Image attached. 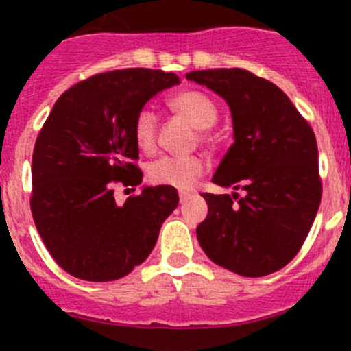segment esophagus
Masks as SVG:
<instances>
[{
    "mask_svg": "<svg viewBox=\"0 0 351 351\" xmlns=\"http://www.w3.org/2000/svg\"><path fill=\"white\" fill-rule=\"evenodd\" d=\"M193 197V193L192 192H180V202H186V200H190V198Z\"/></svg>",
    "mask_w": 351,
    "mask_h": 351,
    "instance_id": "obj_1",
    "label": "esophagus"
}]
</instances>
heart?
Returning a JSON list of instances; mask_svg holds the SVG:
<instances>
[{
	"label": "heart",
	"mask_w": 351,
	"mask_h": 351,
	"mask_svg": "<svg viewBox=\"0 0 351 351\" xmlns=\"http://www.w3.org/2000/svg\"><path fill=\"white\" fill-rule=\"evenodd\" d=\"M173 112L186 120L190 125L200 129L198 136L208 143L207 129L217 122V107L205 93L198 90H183L169 98ZM159 119L153 108L144 107L134 117L132 132L137 147L144 153H153L158 144ZM207 171V162L202 156H162L149 166V178L158 185L186 190Z\"/></svg>",
	"instance_id": "obj_1"
}]
</instances>
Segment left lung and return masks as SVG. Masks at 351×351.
Segmentation results:
<instances>
[{"label":"left lung","mask_w":351,"mask_h":351,"mask_svg":"<svg viewBox=\"0 0 351 351\" xmlns=\"http://www.w3.org/2000/svg\"><path fill=\"white\" fill-rule=\"evenodd\" d=\"M186 80L228 101L234 143L212 182L244 192L202 193L208 214L198 243L215 265L243 277L278 271L299 253L321 204L316 136L277 84L250 71H192Z\"/></svg>","instance_id":"obj_1"}]
</instances>
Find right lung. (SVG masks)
I'll list each match as a JSON object with an SVG mask.
<instances>
[{"label": "right lung", "instance_id": "add662e5", "mask_svg": "<svg viewBox=\"0 0 351 351\" xmlns=\"http://www.w3.org/2000/svg\"><path fill=\"white\" fill-rule=\"evenodd\" d=\"M180 77L161 69H119L80 81L59 97L35 141L30 208L56 263L73 277L110 282L143 263L176 189L144 186L117 205L115 186H137L134 117ZM136 190V189H134Z\"/></svg>", "mask_w": 351, "mask_h": 351}]
</instances>
